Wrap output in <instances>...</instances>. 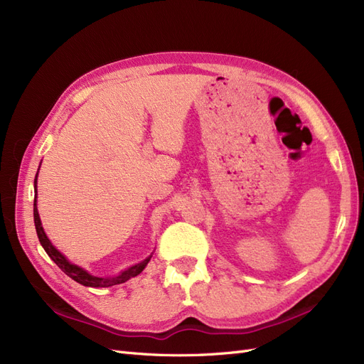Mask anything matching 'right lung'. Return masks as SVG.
Segmentation results:
<instances>
[{"label":"right lung","mask_w":364,"mask_h":364,"mask_svg":"<svg viewBox=\"0 0 364 364\" xmlns=\"http://www.w3.org/2000/svg\"><path fill=\"white\" fill-rule=\"evenodd\" d=\"M37 175H36V180H34V189H36V196H37ZM34 225H36V231H37V237H38V241L40 245L43 246L45 252L49 255V258L55 262L61 270L72 277L73 280H76L77 284L84 285V287H92V288H107V287H114V285H119V284H124V282H127L129 279L138 276L145 265L148 264V261H150V258L144 259L142 262L133 265L130 268H127V270H124L123 273H121L119 276L117 277H96V276H91L90 273H87L84 268H80L75 264H70L69 261H67L63 255L52 246V243L49 241V238L46 237L43 228H42V222H40V218H38V211H37V205H36V198H34Z\"/></svg>","instance_id":"add662e5"}]
</instances>
